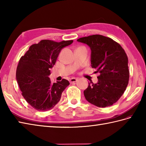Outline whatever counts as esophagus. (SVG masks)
Returning a JSON list of instances; mask_svg holds the SVG:
<instances>
[{
    "label": "esophagus",
    "instance_id": "1",
    "mask_svg": "<svg viewBox=\"0 0 146 146\" xmlns=\"http://www.w3.org/2000/svg\"><path fill=\"white\" fill-rule=\"evenodd\" d=\"M77 80L76 78H71L70 80V82L71 83H75V82H77Z\"/></svg>",
    "mask_w": 146,
    "mask_h": 146
}]
</instances>
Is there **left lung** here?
I'll return each instance as SVG.
<instances>
[{
    "instance_id": "1",
    "label": "left lung",
    "mask_w": 146,
    "mask_h": 146,
    "mask_svg": "<svg viewBox=\"0 0 146 146\" xmlns=\"http://www.w3.org/2000/svg\"><path fill=\"white\" fill-rule=\"evenodd\" d=\"M77 41L91 49V66L100 75L97 83H88L84 96L90 103L98 107L112 105L124 93L129 79L128 58L121 46L102 35L83 37Z\"/></svg>"
}]
</instances>
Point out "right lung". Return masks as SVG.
I'll list each match as a JSON object with an SVG mask.
<instances>
[{
	"label": "right lung",
	"instance_id": "1",
	"mask_svg": "<svg viewBox=\"0 0 146 146\" xmlns=\"http://www.w3.org/2000/svg\"><path fill=\"white\" fill-rule=\"evenodd\" d=\"M73 42L41 40L31 46L21 58L16 70L17 82L23 97L36 110L44 111L52 109L70 85L65 79L52 83L49 76L61 49Z\"/></svg>",
	"mask_w": 146,
	"mask_h": 146
}]
</instances>
